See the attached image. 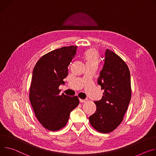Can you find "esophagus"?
I'll return each mask as SVG.
<instances>
[{"mask_svg":"<svg viewBox=\"0 0 156 156\" xmlns=\"http://www.w3.org/2000/svg\"><path fill=\"white\" fill-rule=\"evenodd\" d=\"M87 100H88L87 99H81V98H80V99H79V101H80V103L86 102V101H87Z\"/></svg>","mask_w":156,"mask_h":156,"instance_id":"1","label":"esophagus"}]
</instances>
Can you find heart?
Masks as SVG:
<instances>
[{
  "mask_svg": "<svg viewBox=\"0 0 156 156\" xmlns=\"http://www.w3.org/2000/svg\"><path fill=\"white\" fill-rule=\"evenodd\" d=\"M86 64L96 63L98 64L99 61L98 52L95 49H90L85 52L83 56Z\"/></svg>",
  "mask_w": 156,
  "mask_h": 156,
  "instance_id": "heart-1",
  "label": "heart"
}]
</instances>
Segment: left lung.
<instances>
[{
    "label": "left lung",
    "instance_id": "8db88e82",
    "mask_svg": "<svg viewBox=\"0 0 156 156\" xmlns=\"http://www.w3.org/2000/svg\"><path fill=\"white\" fill-rule=\"evenodd\" d=\"M103 61L97 83L104 93L101 100L94 101L97 110L89 121L96 130L108 133L123 119L131 97V78L126 64L112 51L106 49Z\"/></svg>",
    "mask_w": 156,
    "mask_h": 156
}]
</instances>
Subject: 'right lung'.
Listing matches in <instances>:
<instances>
[{
    "mask_svg": "<svg viewBox=\"0 0 156 156\" xmlns=\"http://www.w3.org/2000/svg\"><path fill=\"white\" fill-rule=\"evenodd\" d=\"M77 46L62 47L43 56L34 66L30 89V100L34 114L47 129L58 131L67 123L71 112L76 108L77 96L60 94L68 66L76 54Z\"/></svg>",
    "mask_w": 156,
    "mask_h": 156,
    "instance_id": "right-lung-1",
    "label": "right lung"
}]
</instances>
